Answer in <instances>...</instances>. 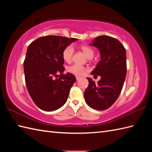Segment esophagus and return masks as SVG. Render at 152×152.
I'll return each mask as SVG.
<instances>
[{"label": "esophagus", "mask_w": 152, "mask_h": 152, "mask_svg": "<svg viewBox=\"0 0 152 152\" xmlns=\"http://www.w3.org/2000/svg\"><path fill=\"white\" fill-rule=\"evenodd\" d=\"M76 80H80V77H79V76H76Z\"/></svg>", "instance_id": "1"}]
</instances>
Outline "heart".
Wrapping results in <instances>:
<instances>
[{"mask_svg": "<svg viewBox=\"0 0 152 152\" xmlns=\"http://www.w3.org/2000/svg\"><path fill=\"white\" fill-rule=\"evenodd\" d=\"M81 49L84 53L86 56L88 58V59H91V58L94 56V50H93L91 47L85 46V45H82L81 46ZM74 47L72 45H69L67 46L64 50L63 51L62 56L64 61L66 63H70L72 59V57L74 53ZM68 72L74 74L76 76H82L86 73L87 71V69L86 67L79 65V64H74L73 65L69 66L68 68Z\"/></svg>", "mask_w": 152, "mask_h": 152, "instance_id": "heart-1", "label": "heart"}]
</instances>
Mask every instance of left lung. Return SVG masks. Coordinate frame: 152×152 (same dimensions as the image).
<instances>
[{"instance_id":"8db88e82","label":"left lung","mask_w":152,"mask_h":152,"mask_svg":"<svg viewBox=\"0 0 152 152\" xmlns=\"http://www.w3.org/2000/svg\"><path fill=\"white\" fill-rule=\"evenodd\" d=\"M89 45L97 48L101 56L91 74L101 78L95 83L91 78H87L89 86L84 97L91 108L104 110L115 102L124 86L127 74L126 50L118 40L109 36L96 37Z\"/></svg>"}]
</instances>
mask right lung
<instances>
[{
    "instance_id": "add662e5",
    "label": "right lung",
    "mask_w": 152,
    "mask_h": 152,
    "mask_svg": "<svg viewBox=\"0 0 152 152\" xmlns=\"http://www.w3.org/2000/svg\"><path fill=\"white\" fill-rule=\"evenodd\" d=\"M77 38L46 36L28 46L23 63L26 86L31 99L38 108L46 112L60 108L67 101L76 78L64 67L63 51ZM60 74L59 79L53 77Z\"/></svg>"
}]
</instances>
